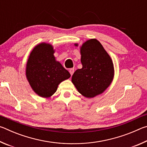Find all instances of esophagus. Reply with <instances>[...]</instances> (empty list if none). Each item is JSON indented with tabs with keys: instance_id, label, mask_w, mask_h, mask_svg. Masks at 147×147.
<instances>
[{
	"instance_id": "1",
	"label": "esophagus",
	"mask_w": 147,
	"mask_h": 147,
	"mask_svg": "<svg viewBox=\"0 0 147 147\" xmlns=\"http://www.w3.org/2000/svg\"><path fill=\"white\" fill-rule=\"evenodd\" d=\"M74 72V69H69V73H70L71 76L73 74Z\"/></svg>"
}]
</instances>
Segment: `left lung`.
Segmentation results:
<instances>
[{
    "instance_id": "left-lung-1",
    "label": "left lung",
    "mask_w": 147,
    "mask_h": 147,
    "mask_svg": "<svg viewBox=\"0 0 147 147\" xmlns=\"http://www.w3.org/2000/svg\"><path fill=\"white\" fill-rule=\"evenodd\" d=\"M74 45L78 47V44ZM80 54L82 68L74 72L72 82L81 94L86 98H93L102 93L112 82V59L96 39L84 42L80 47Z\"/></svg>"
}]
</instances>
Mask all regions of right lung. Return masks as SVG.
Masks as SVG:
<instances>
[{"mask_svg":"<svg viewBox=\"0 0 147 147\" xmlns=\"http://www.w3.org/2000/svg\"><path fill=\"white\" fill-rule=\"evenodd\" d=\"M52 45L41 43L30 54L26 66V76L35 93L43 98H49L56 91L61 82L71 74L56 60Z\"/></svg>","mask_w":147,"mask_h":147,"instance_id":"add662e5","label":"right lung"}]
</instances>
